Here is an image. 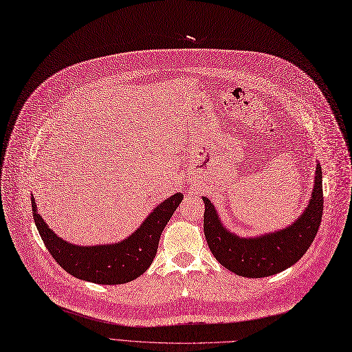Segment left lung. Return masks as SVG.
I'll return each instance as SVG.
<instances>
[{
  "label": "left lung",
  "instance_id": "obj_1",
  "mask_svg": "<svg viewBox=\"0 0 352 352\" xmlns=\"http://www.w3.org/2000/svg\"><path fill=\"white\" fill-rule=\"evenodd\" d=\"M204 235L212 255L231 272L244 278L276 275L299 261L310 248L322 217L321 166L316 169L314 188L307 208L290 227L255 238H241L223 226L208 199L203 197Z\"/></svg>",
  "mask_w": 352,
  "mask_h": 352
}]
</instances>
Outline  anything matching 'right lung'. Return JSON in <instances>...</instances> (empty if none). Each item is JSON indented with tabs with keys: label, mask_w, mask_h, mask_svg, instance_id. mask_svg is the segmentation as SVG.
<instances>
[{
	"label": "right lung",
	"mask_w": 352,
	"mask_h": 352,
	"mask_svg": "<svg viewBox=\"0 0 352 352\" xmlns=\"http://www.w3.org/2000/svg\"><path fill=\"white\" fill-rule=\"evenodd\" d=\"M182 200L183 195L176 193L160 203L137 231L118 244L78 247L59 238L45 224L34 196L31 199L36 228L53 259L74 278L98 285L126 283L145 272L156 255L162 231Z\"/></svg>",
	"instance_id": "1"
}]
</instances>
